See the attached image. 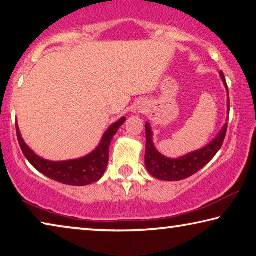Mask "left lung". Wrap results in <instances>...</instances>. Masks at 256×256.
I'll return each instance as SVG.
<instances>
[{
  "instance_id": "8db88e82",
  "label": "left lung",
  "mask_w": 256,
  "mask_h": 256,
  "mask_svg": "<svg viewBox=\"0 0 256 256\" xmlns=\"http://www.w3.org/2000/svg\"><path fill=\"white\" fill-rule=\"evenodd\" d=\"M220 78L224 82V88L227 90V114H229V94L228 86L226 84V79L222 72H220ZM229 118L227 116L226 122H228ZM228 123H224V126L220 130L216 136L210 144H208L203 148L192 151L178 158H168L159 152L154 144V132L151 130L150 123H146V168L151 175L156 178L167 180V182H176L188 178L202 170L210 160L214 157L224 144V136H226Z\"/></svg>"
}]
</instances>
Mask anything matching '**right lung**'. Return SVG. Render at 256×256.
<instances>
[{
    "mask_svg": "<svg viewBox=\"0 0 256 256\" xmlns=\"http://www.w3.org/2000/svg\"><path fill=\"white\" fill-rule=\"evenodd\" d=\"M126 118H120L118 122L112 123L104 133L98 146L84 157L63 160V162H52L40 157L26 144L21 136L18 123H16V136H18L20 148L24 157L36 170L50 180L58 183L72 186H84L102 178L108 164V154L112 138L118 130L124 124Z\"/></svg>",
    "mask_w": 256,
    "mask_h": 256,
    "instance_id": "obj_1",
    "label": "right lung"
}]
</instances>
